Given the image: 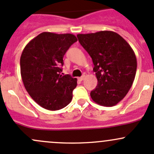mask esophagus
Returning a JSON list of instances; mask_svg holds the SVG:
<instances>
[{
    "label": "esophagus",
    "instance_id": "esophagus-1",
    "mask_svg": "<svg viewBox=\"0 0 154 154\" xmlns=\"http://www.w3.org/2000/svg\"><path fill=\"white\" fill-rule=\"evenodd\" d=\"M85 75H82V76H81V77H79V80H80V81H82V80H83L84 79H85Z\"/></svg>",
    "mask_w": 154,
    "mask_h": 154
}]
</instances>
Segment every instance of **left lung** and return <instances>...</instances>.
Returning <instances> with one entry per match:
<instances>
[{
	"instance_id": "obj_1",
	"label": "left lung",
	"mask_w": 154,
	"mask_h": 154,
	"mask_svg": "<svg viewBox=\"0 0 154 154\" xmlns=\"http://www.w3.org/2000/svg\"><path fill=\"white\" fill-rule=\"evenodd\" d=\"M91 57L97 85L91 97L100 106L117 104L130 90L137 72L134 51L123 38L111 31L77 35Z\"/></svg>"
}]
</instances>
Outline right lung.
<instances>
[{
	"label": "right lung",
	"instance_id": "1",
	"mask_svg": "<svg viewBox=\"0 0 154 154\" xmlns=\"http://www.w3.org/2000/svg\"><path fill=\"white\" fill-rule=\"evenodd\" d=\"M77 40L72 34L43 32L25 46L20 74L26 90L43 108L56 111L71 103L77 78L61 75L63 57Z\"/></svg>",
	"mask_w": 154,
	"mask_h": 154
}]
</instances>
